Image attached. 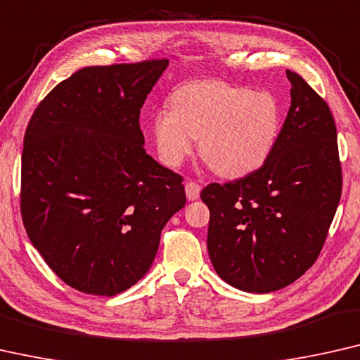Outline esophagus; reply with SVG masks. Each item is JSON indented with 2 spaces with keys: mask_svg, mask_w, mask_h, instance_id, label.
I'll use <instances>...</instances> for the list:
<instances>
[{
  "mask_svg": "<svg viewBox=\"0 0 360 360\" xmlns=\"http://www.w3.org/2000/svg\"><path fill=\"white\" fill-rule=\"evenodd\" d=\"M200 189L202 187L197 184V182L194 181H189L186 184V195L189 200H195V198H198V195H200Z\"/></svg>",
  "mask_w": 360,
  "mask_h": 360,
  "instance_id": "obj_1",
  "label": "esophagus"
}]
</instances>
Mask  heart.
<instances>
[{
	"mask_svg": "<svg viewBox=\"0 0 360 360\" xmlns=\"http://www.w3.org/2000/svg\"><path fill=\"white\" fill-rule=\"evenodd\" d=\"M280 134V106L268 92L219 80L176 89L169 111L157 112L153 137L162 162L179 166L200 139V155L224 178H240L264 165Z\"/></svg>",
	"mask_w": 360,
	"mask_h": 360,
	"instance_id": "b5f03b06",
	"label": "heart"
}]
</instances>
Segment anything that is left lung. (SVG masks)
Here are the masks:
<instances>
[{
  "mask_svg": "<svg viewBox=\"0 0 360 360\" xmlns=\"http://www.w3.org/2000/svg\"><path fill=\"white\" fill-rule=\"evenodd\" d=\"M286 76L291 106L266 162L200 192L210 210L207 248L214 271L248 292L278 291L315 264L341 198L330 106L299 74Z\"/></svg>",
  "mask_w": 360,
  "mask_h": 360,
  "instance_id": "1",
  "label": "left lung"
}]
</instances>
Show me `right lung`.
<instances>
[{"mask_svg": "<svg viewBox=\"0 0 360 360\" xmlns=\"http://www.w3.org/2000/svg\"><path fill=\"white\" fill-rule=\"evenodd\" d=\"M147 60L79 69L25 129L20 213L30 243L69 286L116 296L152 266L182 176L147 155L139 124L168 66Z\"/></svg>", "mask_w": 360, "mask_h": 360, "instance_id": "1", "label": "right lung"}]
</instances>
